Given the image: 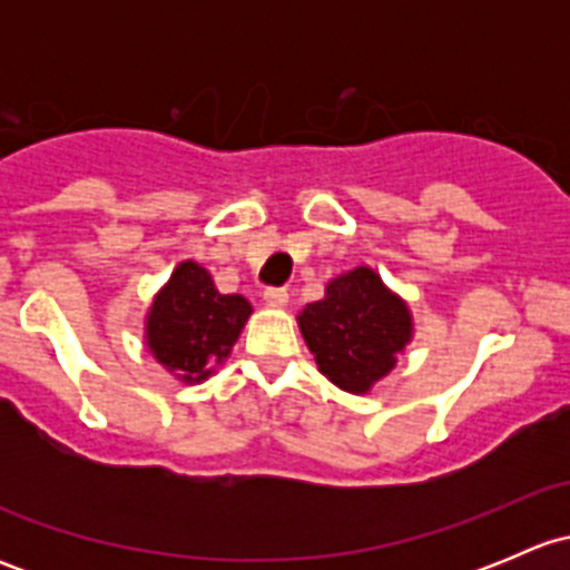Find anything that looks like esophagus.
Segmentation results:
<instances>
[{
    "mask_svg": "<svg viewBox=\"0 0 570 570\" xmlns=\"http://www.w3.org/2000/svg\"><path fill=\"white\" fill-rule=\"evenodd\" d=\"M264 301L273 308H284L289 303V292L286 289H264Z\"/></svg>",
    "mask_w": 570,
    "mask_h": 570,
    "instance_id": "34e87169",
    "label": "esophagus"
}]
</instances>
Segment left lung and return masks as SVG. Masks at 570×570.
<instances>
[{
	"label": "left lung",
	"instance_id": "obj_1",
	"mask_svg": "<svg viewBox=\"0 0 570 570\" xmlns=\"http://www.w3.org/2000/svg\"><path fill=\"white\" fill-rule=\"evenodd\" d=\"M320 372L347 394H366L413 342L407 303L372 267H355L325 286V297L297 314Z\"/></svg>",
	"mask_w": 570,
	"mask_h": 570
}]
</instances>
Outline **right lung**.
<instances>
[{
	"mask_svg": "<svg viewBox=\"0 0 570 570\" xmlns=\"http://www.w3.org/2000/svg\"><path fill=\"white\" fill-rule=\"evenodd\" d=\"M250 314L243 295H220L209 269L187 258L148 306L146 347L176 381L193 386L232 355Z\"/></svg>",
	"mask_w": 570,
	"mask_h": 570,
	"instance_id": "obj_1",
	"label": "right lung"
}]
</instances>
